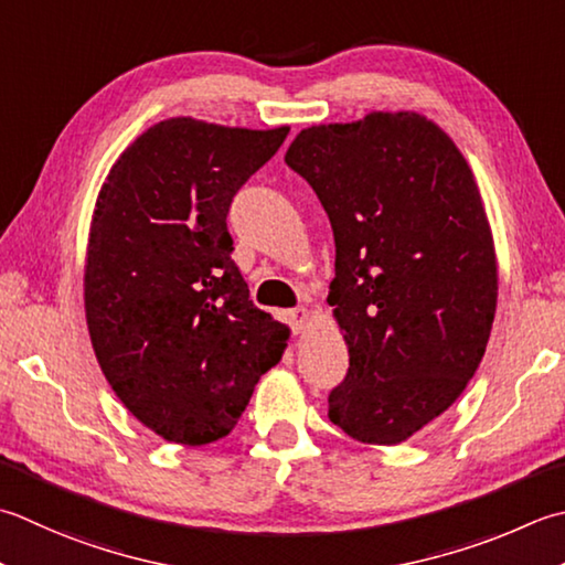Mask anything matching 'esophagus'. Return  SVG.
I'll return each instance as SVG.
<instances>
[{
    "label": "esophagus",
    "mask_w": 565,
    "mask_h": 565,
    "mask_svg": "<svg viewBox=\"0 0 565 565\" xmlns=\"http://www.w3.org/2000/svg\"><path fill=\"white\" fill-rule=\"evenodd\" d=\"M286 318H289V326H291V330L296 335H301V333H306V328L311 326V311H308V308H294V311H289L286 313Z\"/></svg>",
    "instance_id": "1"
}]
</instances>
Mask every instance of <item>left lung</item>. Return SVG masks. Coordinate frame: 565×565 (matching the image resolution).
<instances>
[{
	"instance_id": "1",
	"label": "left lung",
	"mask_w": 565,
	"mask_h": 565,
	"mask_svg": "<svg viewBox=\"0 0 565 565\" xmlns=\"http://www.w3.org/2000/svg\"><path fill=\"white\" fill-rule=\"evenodd\" d=\"M284 161L335 237L328 303L350 370L328 418L362 444H402L458 399L490 340L497 254L472 169L412 109L306 127Z\"/></svg>"
}]
</instances>
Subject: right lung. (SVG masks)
I'll return each mask as SVG.
<instances>
[{"instance_id": "right-lung-1", "label": "right lung", "mask_w": 565, "mask_h": 565, "mask_svg": "<svg viewBox=\"0 0 565 565\" xmlns=\"http://www.w3.org/2000/svg\"><path fill=\"white\" fill-rule=\"evenodd\" d=\"M289 127L171 117L119 153L85 249V320L105 380L169 444L225 438L289 326L249 301L232 262V198Z\"/></svg>"}]
</instances>
